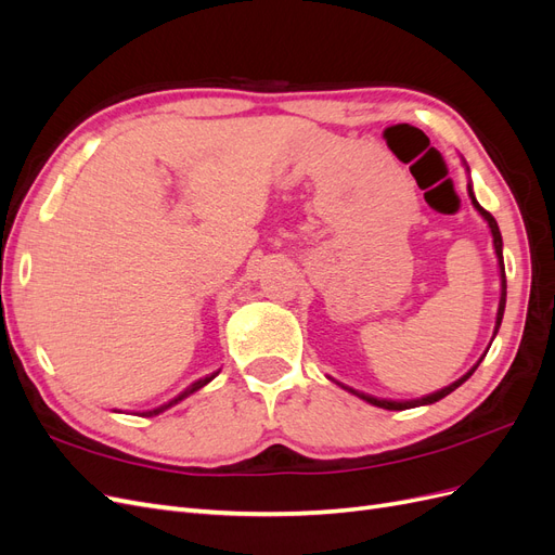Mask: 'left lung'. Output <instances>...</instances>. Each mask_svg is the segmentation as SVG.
<instances>
[{
  "label": "left lung",
  "mask_w": 555,
  "mask_h": 555,
  "mask_svg": "<svg viewBox=\"0 0 555 555\" xmlns=\"http://www.w3.org/2000/svg\"><path fill=\"white\" fill-rule=\"evenodd\" d=\"M467 194H469V198H473V206L479 210V215L483 217L486 222H489V227H491V233H493V247H495V255H498V263H500V306H498V319H495V331H493V338H495V333H498V328H500V324H502V314H505V304H507V280H505V261H502V236H500V229H498V222H495V217L489 212V210H483L481 206H479V201L475 198V192H473V184H467ZM489 351V349H486ZM486 357V354H483ZM483 357L469 367V371L461 377V379H456L453 384H449V386H444V389H440V391H435V393H428V396H424V398H416V400H402V402H398V400H384V398H375V396H367V393H361V391H354V389H349V386H345V389L349 391V393H354V396H359L361 400H365V402H371V405H377V408H384V410H410V408H418V405H430V402H438V400H442L444 396H449L451 391H456L459 386L473 375L477 367H479V363L483 361Z\"/></svg>",
  "instance_id": "left-lung-1"
}]
</instances>
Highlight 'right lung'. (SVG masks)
I'll list each match as a JSON object with an SVG mask.
<instances>
[{
	"label": "right lung",
	"instance_id": "obj_1",
	"mask_svg": "<svg viewBox=\"0 0 555 555\" xmlns=\"http://www.w3.org/2000/svg\"><path fill=\"white\" fill-rule=\"evenodd\" d=\"M217 373H220V371H217ZM217 373H212V375H208V377H204V379H196L194 384H190V386H188V389H184V391H182L180 396H176L173 400H169V402H164V405H159V408H155V410H150V412H143V414H145V416H153V414H159V412H164V410H169L171 405H176V402H180L182 398H188L190 393L198 391V389H201V386H206V384H208V382H210V379H212V377H215Z\"/></svg>",
	"mask_w": 555,
	"mask_h": 555
}]
</instances>
